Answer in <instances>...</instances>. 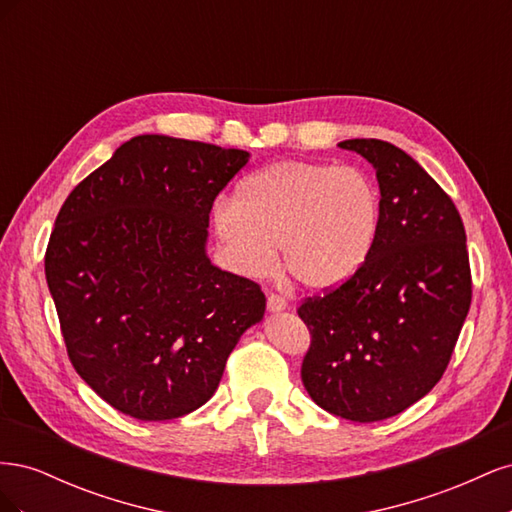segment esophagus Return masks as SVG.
Listing matches in <instances>:
<instances>
[{
    "label": "esophagus",
    "instance_id": "34e87169",
    "mask_svg": "<svg viewBox=\"0 0 512 512\" xmlns=\"http://www.w3.org/2000/svg\"><path fill=\"white\" fill-rule=\"evenodd\" d=\"M288 307V303H286V299L284 297H280V294H269L267 297V309L271 314H280V312H284V309Z\"/></svg>",
    "mask_w": 512,
    "mask_h": 512
}]
</instances>
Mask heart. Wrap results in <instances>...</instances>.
Listing matches in <instances>:
<instances>
[{
  "mask_svg": "<svg viewBox=\"0 0 512 512\" xmlns=\"http://www.w3.org/2000/svg\"><path fill=\"white\" fill-rule=\"evenodd\" d=\"M380 220V192L363 170L286 160L241 179L232 203L215 205L211 226L241 275H267L280 247L292 280L324 292L361 271Z\"/></svg>",
  "mask_w": 512,
  "mask_h": 512,
  "instance_id": "b5f03b06",
  "label": "heart"
}]
</instances>
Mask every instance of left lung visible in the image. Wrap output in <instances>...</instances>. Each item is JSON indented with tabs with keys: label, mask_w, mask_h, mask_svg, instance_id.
I'll list each match as a JSON object with an SVG mask.
<instances>
[{
	"label": "left lung",
	"mask_w": 512,
	"mask_h": 512,
	"mask_svg": "<svg viewBox=\"0 0 512 512\" xmlns=\"http://www.w3.org/2000/svg\"><path fill=\"white\" fill-rule=\"evenodd\" d=\"M339 147L376 168L382 220L361 271L299 307L312 333L301 380L322 410L374 423L442 378L472 301L470 260L453 200L406 151L378 138Z\"/></svg>",
	"instance_id": "left-lung-1"
}]
</instances>
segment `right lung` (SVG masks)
<instances>
[{
  "mask_svg": "<svg viewBox=\"0 0 512 512\" xmlns=\"http://www.w3.org/2000/svg\"><path fill=\"white\" fill-rule=\"evenodd\" d=\"M247 160L241 149L134 136L57 215L44 273L68 356L138 421L207 404L228 354L265 316L260 286L207 256L213 200Z\"/></svg>",
  "mask_w": 512,
  "mask_h": 512,
  "instance_id": "add662e5",
  "label": "right lung"
}]
</instances>
